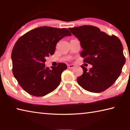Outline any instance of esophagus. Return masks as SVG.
I'll list each match as a JSON object with an SVG mask.
<instances>
[{
	"instance_id": "esophagus-1",
	"label": "esophagus",
	"mask_w": 130,
	"mask_h": 130,
	"mask_svg": "<svg viewBox=\"0 0 130 130\" xmlns=\"http://www.w3.org/2000/svg\"><path fill=\"white\" fill-rule=\"evenodd\" d=\"M75 67V66L73 64H70V65H68V69H73V68Z\"/></svg>"
}]
</instances>
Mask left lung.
I'll use <instances>...</instances> for the list:
<instances>
[{
  "mask_svg": "<svg viewBox=\"0 0 130 130\" xmlns=\"http://www.w3.org/2000/svg\"><path fill=\"white\" fill-rule=\"evenodd\" d=\"M69 30L80 42L84 61L92 65L89 70L84 66L83 74L77 81L79 85L93 93L111 86L122 72L126 58L122 43L117 37L109 36L93 26H82Z\"/></svg>",
  "mask_w": 130,
  "mask_h": 130,
  "instance_id": "left-lung-1",
  "label": "left lung"
}]
</instances>
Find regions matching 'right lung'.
Instances as JSON below:
<instances>
[{
	"instance_id": "1",
	"label": "right lung",
	"mask_w": 130,
	"mask_h": 130,
	"mask_svg": "<svg viewBox=\"0 0 130 130\" xmlns=\"http://www.w3.org/2000/svg\"><path fill=\"white\" fill-rule=\"evenodd\" d=\"M72 34L65 28L48 26L36 28L20 37L11 53L13 74L21 87L31 95L43 96L60 85L65 63L52 69L45 67L46 57L53 55L56 44Z\"/></svg>"
}]
</instances>
